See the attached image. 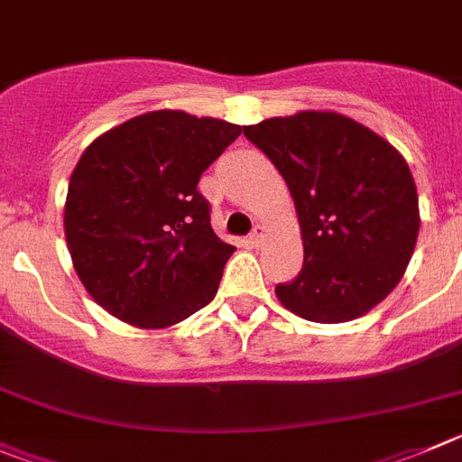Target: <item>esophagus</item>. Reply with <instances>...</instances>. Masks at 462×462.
Segmentation results:
<instances>
[{"mask_svg": "<svg viewBox=\"0 0 462 462\" xmlns=\"http://www.w3.org/2000/svg\"><path fill=\"white\" fill-rule=\"evenodd\" d=\"M263 240H265V234H263V228H261V226H256L252 231V234H249V243H252L254 247H259V245L263 243Z\"/></svg>", "mask_w": 462, "mask_h": 462, "instance_id": "34e87169", "label": "esophagus"}]
</instances>
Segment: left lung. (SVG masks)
<instances>
[{
    "label": "left lung",
    "instance_id": "left-lung-1",
    "mask_svg": "<svg viewBox=\"0 0 462 462\" xmlns=\"http://www.w3.org/2000/svg\"><path fill=\"white\" fill-rule=\"evenodd\" d=\"M243 133L283 176L302 228V270L277 283L279 302L314 323H346L383 302L419 234L417 188L403 155L334 112L268 118Z\"/></svg>",
    "mask_w": 462,
    "mask_h": 462
}]
</instances>
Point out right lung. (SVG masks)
I'll return each mask as SVG.
<instances>
[{
	"label": "right lung",
	"instance_id": "right-lung-1",
	"mask_svg": "<svg viewBox=\"0 0 462 462\" xmlns=\"http://www.w3.org/2000/svg\"><path fill=\"white\" fill-rule=\"evenodd\" d=\"M240 125L148 112L87 148L66 199L68 252L91 298L130 325H176L215 298L234 245L210 226L201 173Z\"/></svg>",
	"mask_w": 462,
	"mask_h": 462
}]
</instances>
